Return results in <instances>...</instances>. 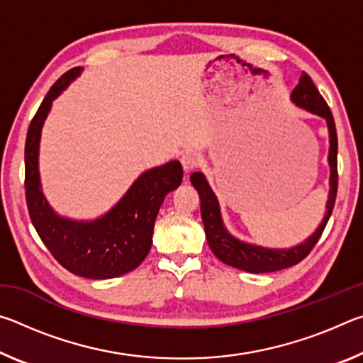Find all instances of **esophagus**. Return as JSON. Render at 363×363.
I'll use <instances>...</instances> for the list:
<instances>
[{"label":"esophagus","mask_w":363,"mask_h":363,"mask_svg":"<svg viewBox=\"0 0 363 363\" xmlns=\"http://www.w3.org/2000/svg\"><path fill=\"white\" fill-rule=\"evenodd\" d=\"M181 164H182V169L186 174L194 173V171L200 167V157L196 155V153H184L181 157Z\"/></svg>","instance_id":"obj_1"}]
</instances>
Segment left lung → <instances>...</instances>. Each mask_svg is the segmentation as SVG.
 <instances>
[{"instance_id": "left-lung-1", "label": "left lung", "mask_w": 363, "mask_h": 363, "mask_svg": "<svg viewBox=\"0 0 363 363\" xmlns=\"http://www.w3.org/2000/svg\"><path fill=\"white\" fill-rule=\"evenodd\" d=\"M290 99L296 107L306 110V112H311L312 115L320 116V118L325 120V123H327L330 143V190L327 205H325V216L322 219V223L318 224V227L314 230V233L307 237L304 242L294 245V247L290 248H267L259 247V245L255 243L243 242L240 238L233 237L232 233L227 230L223 219V213H220L219 200L216 194L213 192V189L210 187V184H208L205 174L194 173L190 176V182H192L194 189L199 192L200 196V211L205 225L206 240L214 256H216L219 261L227 264V266L245 270V272L250 274L275 272V270L291 267L294 264L303 261L304 257L311 253V250L315 247V243L318 242V238H320L335 206L337 192V136L333 115H331L327 102H325L320 93H318L314 82H312L311 77L304 72L299 78L298 86L291 91Z\"/></svg>"}]
</instances>
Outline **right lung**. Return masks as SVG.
<instances>
[{
  "instance_id": "1",
  "label": "right lung",
  "mask_w": 363,
  "mask_h": 363,
  "mask_svg": "<svg viewBox=\"0 0 363 363\" xmlns=\"http://www.w3.org/2000/svg\"><path fill=\"white\" fill-rule=\"evenodd\" d=\"M83 72L75 67L60 77L28 126L26 140V196L30 219L60 266L84 279L106 280L131 272L152 247L153 225L164 196L182 182L177 160L140 173L121 199L101 216L72 219L49 205L41 187L40 143L52 102Z\"/></svg>"
}]
</instances>
